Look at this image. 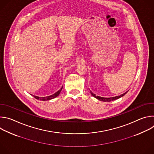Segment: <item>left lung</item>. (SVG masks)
I'll return each instance as SVG.
<instances>
[{
  "mask_svg": "<svg viewBox=\"0 0 154 154\" xmlns=\"http://www.w3.org/2000/svg\"><path fill=\"white\" fill-rule=\"evenodd\" d=\"M90 93H91V94L95 98L97 99L98 100H100V101H103V102H110V101H112V100H116V99H119L120 97L124 96L127 93L125 92V93L120 95V96H115V97H100V96H96L95 94H94L93 93H92V91H90Z\"/></svg>",
  "mask_w": 154,
  "mask_h": 154,
  "instance_id": "obj_1",
  "label": "left lung"
}]
</instances>
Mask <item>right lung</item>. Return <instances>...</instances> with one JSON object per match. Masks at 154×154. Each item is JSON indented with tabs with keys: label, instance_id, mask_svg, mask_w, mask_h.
Masks as SVG:
<instances>
[{
	"label": "right lung",
	"instance_id": "obj_1",
	"mask_svg": "<svg viewBox=\"0 0 154 154\" xmlns=\"http://www.w3.org/2000/svg\"><path fill=\"white\" fill-rule=\"evenodd\" d=\"M62 88H63V87L61 88L59 91H58L57 93H54V94H52V95H51V96H47V97H38V96H34V97L36 98V99H38V100H43V101H45V100H49L52 99H54V98L57 97V96L60 94V92H61Z\"/></svg>",
	"mask_w": 154,
	"mask_h": 154
}]
</instances>
